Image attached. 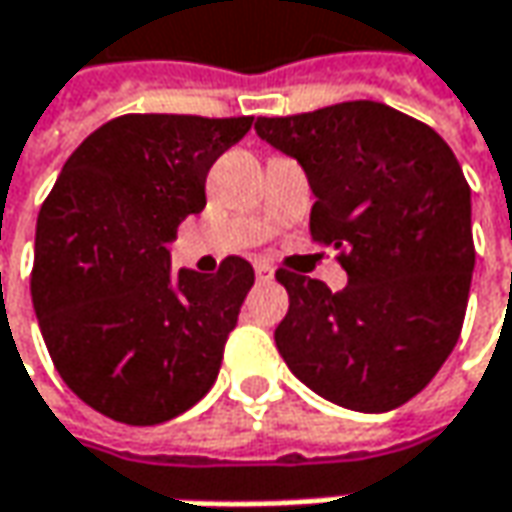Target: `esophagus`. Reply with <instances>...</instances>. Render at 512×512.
I'll return each mask as SVG.
<instances>
[{"label":"esophagus","mask_w":512,"mask_h":512,"mask_svg":"<svg viewBox=\"0 0 512 512\" xmlns=\"http://www.w3.org/2000/svg\"><path fill=\"white\" fill-rule=\"evenodd\" d=\"M256 279L259 282H270L273 279V268H270L268 262H256Z\"/></svg>","instance_id":"obj_1"}]
</instances>
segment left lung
Here are the masks:
<instances>
[{"mask_svg":"<svg viewBox=\"0 0 512 512\" xmlns=\"http://www.w3.org/2000/svg\"><path fill=\"white\" fill-rule=\"evenodd\" d=\"M317 195L311 239L340 250L348 285L276 270L288 314L276 348L317 395L389 412L421 392L458 343L475 268L470 184L447 141L386 103L259 117Z\"/></svg>","mask_w":512,"mask_h":512,"instance_id":"8db88e82","label":"left lung"}]
</instances>
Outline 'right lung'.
I'll list each match as a JSON object with an SVG mask.
<instances>
[{"instance_id":"add662e5","label":"right lung","mask_w":512,"mask_h":512,"mask_svg":"<svg viewBox=\"0 0 512 512\" xmlns=\"http://www.w3.org/2000/svg\"><path fill=\"white\" fill-rule=\"evenodd\" d=\"M253 117L120 115L80 143L37 218L31 299L65 386L100 415L155 426L216 383L253 268H169L178 224Z\"/></svg>"}]
</instances>
